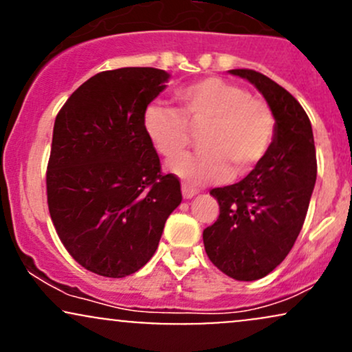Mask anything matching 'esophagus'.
Listing matches in <instances>:
<instances>
[{
    "instance_id": "34e87169",
    "label": "esophagus",
    "mask_w": 352,
    "mask_h": 352,
    "mask_svg": "<svg viewBox=\"0 0 352 352\" xmlns=\"http://www.w3.org/2000/svg\"><path fill=\"white\" fill-rule=\"evenodd\" d=\"M197 192H199L197 188L188 187V185H182V195H184V199H192L193 195H197Z\"/></svg>"
}]
</instances>
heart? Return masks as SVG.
I'll list each match as a JSON object with an SVG mask.
<instances>
[{
	"label": "heart",
	"instance_id": "1",
	"mask_svg": "<svg viewBox=\"0 0 352 352\" xmlns=\"http://www.w3.org/2000/svg\"><path fill=\"white\" fill-rule=\"evenodd\" d=\"M175 111L148 107L144 131L157 152L175 159L201 131L204 151L168 165L172 173L192 187L248 175L268 153L276 119L266 100L252 98L245 87L221 78H205L173 92Z\"/></svg>",
	"mask_w": 352,
	"mask_h": 352
}]
</instances>
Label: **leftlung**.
<instances>
[{
    "label": "left lung",
    "mask_w": 352,
    "mask_h": 352,
    "mask_svg": "<svg viewBox=\"0 0 352 352\" xmlns=\"http://www.w3.org/2000/svg\"><path fill=\"white\" fill-rule=\"evenodd\" d=\"M263 94L276 119L265 159L243 180L210 193L220 205L204 230L210 261L238 281L260 280L292 252L316 184V148L309 117L274 80L253 69H232Z\"/></svg>",
    "instance_id": "1"
}]
</instances>
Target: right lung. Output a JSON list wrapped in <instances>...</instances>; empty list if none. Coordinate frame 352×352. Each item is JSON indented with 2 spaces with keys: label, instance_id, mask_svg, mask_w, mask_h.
<instances>
[{
  "label": "right lung",
  "instance_id": "right-lung-1",
  "mask_svg": "<svg viewBox=\"0 0 352 352\" xmlns=\"http://www.w3.org/2000/svg\"><path fill=\"white\" fill-rule=\"evenodd\" d=\"M168 74L120 67L92 76L56 116L46 172L50 215L64 248L106 278L152 258L180 205V180L164 173L144 131L147 106Z\"/></svg>",
  "mask_w": 352,
  "mask_h": 352
}]
</instances>
